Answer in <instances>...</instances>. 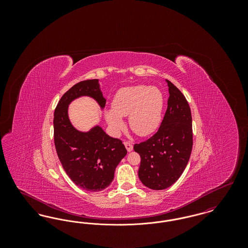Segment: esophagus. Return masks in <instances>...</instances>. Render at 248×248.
I'll return each mask as SVG.
<instances>
[{"mask_svg":"<svg viewBox=\"0 0 248 248\" xmlns=\"http://www.w3.org/2000/svg\"><path fill=\"white\" fill-rule=\"evenodd\" d=\"M124 146H125V148H126V150H127V152H132L133 151V144L131 143L130 141H125L124 142Z\"/></svg>","mask_w":248,"mask_h":248,"instance_id":"1","label":"esophagus"}]
</instances>
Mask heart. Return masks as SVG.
Segmentation results:
<instances>
[{"instance_id": "1", "label": "heart", "mask_w": 248, "mask_h": 248, "mask_svg": "<svg viewBox=\"0 0 248 248\" xmlns=\"http://www.w3.org/2000/svg\"><path fill=\"white\" fill-rule=\"evenodd\" d=\"M164 94L157 87L135 85L124 87L115 94L111 109L105 112L107 123L115 134L124 129L122 117L128 116L130 128L146 137L154 133L162 118Z\"/></svg>"}]
</instances>
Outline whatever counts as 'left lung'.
Here are the masks:
<instances>
[{
  "label": "left lung",
  "instance_id": "1",
  "mask_svg": "<svg viewBox=\"0 0 248 248\" xmlns=\"http://www.w3.org/2000/svg\"><path fill=\"white\" fill-rule=\"evenodd\" d=\"M166 82L169 97L160 128L148 140L134 145L141 159L140 179L152 189H165L177 181L188 165L193 144L189 103L176 85Z\"/></svg>",
  "mask_w": 248,
  "mask_h": 248
}]
</instances>
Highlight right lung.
<instances>
[{"instance_id": "add662e5", "label": "right lung", "mask_w": 248, "mask_h": 248, "mask_svg": "<svg viewBox=\"0 0 248 248\" xmlns=\"http://www.w3.org/2000/svg\"><path fill=\"white\" fill-rule=\"evenodd\" d=\"M88 95L104 108L106 99L98 79L74 84L60 98L54 114V142L59 161L67 175L78 187L99 191L108 187L114 171L127 151L122 140L108 136L99 126L89 132L75 129L69 120L68 106L79 96Z\"/></svg>"}]
</instances>
